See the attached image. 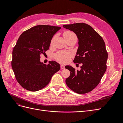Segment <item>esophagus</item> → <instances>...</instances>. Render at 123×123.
<instances>
[{"label": "esophagus", "instance_id": "obj_1", "mask_svg": "<svg viewBox=\"0 0 123 123\" xmlns=\"http://www.w3.org/2000/svg\"><path fill=\"white\" fill-rule=\"evenodd\" d=\"M61 68L62 69H64L65 68V66L63 65H61Z\"/></svg>", "mask_w": 123, "mask_h": 123}]
</instances>
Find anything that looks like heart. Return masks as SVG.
Returning a JSON list of instances; mask_svg holds the SVG:
<instances>
[{"label":"heart","mask_w":123,"mask_h":123,"mask_svg":"<svg viewBox=\"0 0 123 123\" xmlns=\"http://www.w3.org/2000/svg\"><path fill=\"white\" fill-rule=\"evenodd\" d=\"M71 36H75V34L71 31H66L64 33V37L65 38L68 37H70ZM54 38H53L51 42V44H52ZM73 56V54L70 52H67V51H60L58 52V53L55 54L54 57L56 60L57 62L62 63V64H66L68 63L70 59Z\"/></svg>","instance_id":"heart-1"}]
</instances>
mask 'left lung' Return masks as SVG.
<instances>
[{
	"label": "left lung",
	"mask_w": 123,
	"mask_h": 123,
	"mask_svg": "<svg viewBox=\"0 0 123 123\" xmlns=\"http://www.w3.org/2000/svg\"><path fill=\"white\" fill-rule=\"evenodd\" d=\"M62 27L76 34L79 46L73 62L83 64L80 71L71 66H65L70 72L66 83L74 92L87 93L97 86L106 72L108 53L105 42L98 33L86 24L76 23Z\"/></svg>",
	"instance_id": "left-lung-1"
}]
</instances>
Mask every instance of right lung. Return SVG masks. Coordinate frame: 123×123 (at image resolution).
<instances>
[{
	"mask_svg": "<svg viewBox=\"0 0 123 123\" xmlns=\"http://www.w3.org/2000/svg\"><path fill=\"white\" fill-rule=\"evenodd\" d=\"M61 29L38 25L19 36L13 48L11 65L17 81L25 89L31 91L41 90L60 69V65L55 61H50L48 65L41 62L40 56L49 50L53 35Z\"/></svg>",
	"mask_w": 123,
	"mask_h": 123,
	"instance_id": "obj_1",
	"label": "right lung"
}]
</instances>
